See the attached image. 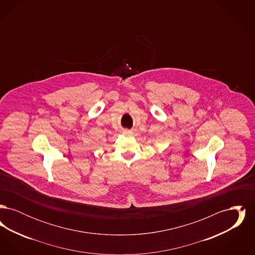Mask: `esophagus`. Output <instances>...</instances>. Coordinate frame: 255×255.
Instances as JSON below:
<instances>
[{
  "instance_id": "1",
  "label": "esophagus",
  "mask_w": 255,
  "mask_h": 255,
  "mask_svg": "<svg viewBox=\"0 0 255 255\" xmlns=\"http://www.w3.org/2000/svg\"><path fill=\"white\" fill-rule=\"evenodd\" d=\"M123 133H124V134H127V135H131V134L133 133V132L130 131V130H124Z\"/></svg>"
}]
</instances>
